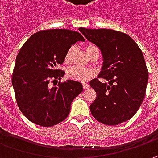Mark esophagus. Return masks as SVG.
<instances>
[{"label": "esophagus", "instance_id": "1", "mask_svg": "<svg viewBox=\"0 0 158 158\" xmlns=\"http://www.w3.org/2000/svg\"><path fill=\"white\" fill-rule=\"evenodd\" d=\"M82 87H83V89H87L89 88V85L88 83H85V82H83V83H82Z\"/></svg>", "mask_w": 158, "mask_h": 158}]
</instances>
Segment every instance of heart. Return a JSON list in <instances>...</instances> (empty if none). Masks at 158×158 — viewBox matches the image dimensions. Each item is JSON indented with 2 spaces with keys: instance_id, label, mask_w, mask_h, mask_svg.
<instances>
[{
  "instance_id": "heart-1",
  "label": "heart",
  "mask_w": 158,
  "mask_h": 158,
  "mask_svg": "<svg viewBox=\"0 0 158 158\" xmlns=\"http://www.w3.org/2000/svg\"><path fill=\"white\" fill-rule=\"evenodd\" d=\"M74 51V47H71L69 50L66 53L65 56V60L69 61L71 58L72 52ZM85 51L86 53L90 57L94 52H98V48L95 45H87L85 46ZM67 76L69 79L78 81V82H86L89 80L90 78H92L95 76V71L92 69H81L78 67H72L68 69L67 71Z\"/></svg>"
}]
</instances>
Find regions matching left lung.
Returning a JSON list of instances; mask_svg holds the SVG:
<instances>
[{
  "instance_id": "obj_1",
  "label": "left lung",
  "mask_w": 158,
  "mask_h": 158,
  "mask_svg": "<svg viewBox=\"0 0 158 158\" xmlns=\"http://www.w3.org/2000/svg\"><path fill=\"white\" fill-rule=\"evenodd\" d=\"M79 31L100 49L103 67L98 78L91 80L90 87L97 98L89 110L98 121L106 125H118L130 119L145 98L149 72L143 52L127 34L111 29H86Z\"/></svg>"
}]
</instances>
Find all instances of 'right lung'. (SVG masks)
<instances>
[{"label":"right lung","mask_w":158,"mask_h":158,"mask_svg":"<svg viewBox=\"0 0 158 158\" xmlns=\"http://www.w3.org/2000/svg\"><path fill=\"white\" fill-rule=\"evenodd\" d=\"M82 34L67 29L40 31L31 35L18 52L12 85L15 100L26 118L42 127H52L63 121L70 112L71 103L82 91L80 82L67 80L50 87L49 82L60 80L67 52Z\"/></svg>","instance_id":"add662e5"}]
</instances>
